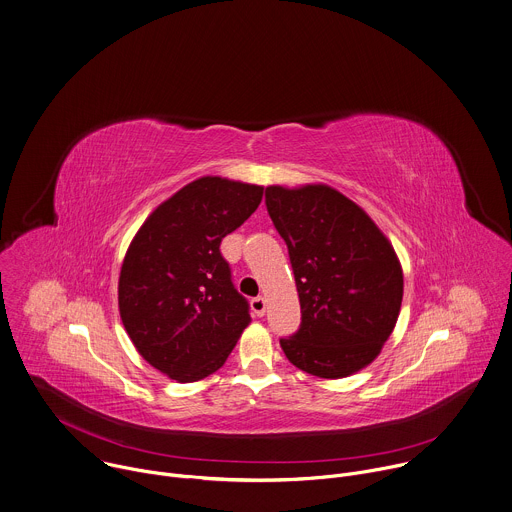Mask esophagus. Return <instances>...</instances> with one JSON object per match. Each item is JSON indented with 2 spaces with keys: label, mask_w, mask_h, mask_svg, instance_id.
<instances>
[{
  "label": "esophagus",
  "mask_w": 512,
  "mask_h": 512,
  "mask_svg": "<svg viewBox=\"0 0 512 512\" xmlns=\"http://www.w3.org/2000/svg\"><path fill=\"white\" fill-rule=\"evenodd\" d=\"M265 307H267V301H265L263 295H259V297H255V299L251 301V309H253V313H255L257 317H263V315H265Z\"/></svg>",
  "instance_id": "34e87169"
}]
</instances>
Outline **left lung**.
I'll return each instance as SVG.
<instances>
[{
	"instance_id": "8db88e82",
	"label": "left lung",
	"mask_w": 512,
	"mask_h": 512,
	"mask_svg": "<svg viewBox=\"0 0 512 512\" xmlns=\"http://www.w3.org/2000/svg\"><path fill=\"white\" fill-rule=\"evenodd\" d=\"M269 217L287 243L301 325L279 339L287 360L337 380L370 366L392 335L404 295L400 259L372 221L327 185L265 189Z\"/></svg>"
}]
</instances>
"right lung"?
Returning <instances> with one entry per match:
<instances>
[{"label":"right lung","instance_id":"1","mask_svg":"<svg viewBox=\"0 0 512 512\" xmlns=\"http://www.w3.org/2000/svg\"><path fill=\"white\" fill-rule=\"evenodd\" d=\"M263 187L201 177L136 231L118 277V309L136 352L181 384L217 372L251 323L219 247L259 207Z\"/></svg>","mask_w":512,"mask_h":512}]
</instances>
